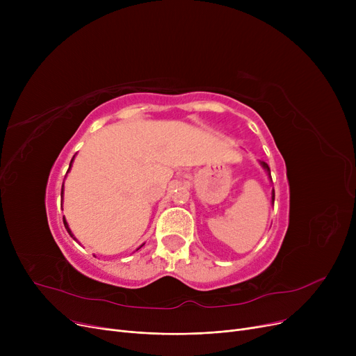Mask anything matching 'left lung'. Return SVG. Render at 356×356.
I'll return each instance as SVG.
<instances>
[{"label": "left lung", "mask_w": 356, "mask_h": 356, "mask_svg": "<svg viewBox=\"0 0 356 356\" xmlns=\"http://www.w3.org/2000/svg\"><path fill=\"white\" fill-rule=\"evenodd\" d=\"M259 164L261 165H263V168H264V170L267 172V175H268V179L271 180V172H270V167H268V164L266 163V161H259ZM273 181V180H271ZM271 202L274 203V189H273V192H271Z\"/></svg>", "instance_id": "left-lung-1"}]
</instances>
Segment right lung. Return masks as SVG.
<instances>
[{"label": "right lung", "instance_id": "right-lung-1", "mask_svg": "<svg viewBox=\"0 0 356 356\" xmlns=\"http://www.w3.org/2000/svg\"><path fill=\"white\" fill-rule=\"evenodd\" d=\"M73 159H74V156H73ZM73 159H72V160H70V164H69V170H70V167H72V163H73ZM69 170H67V172H69ZM62 197H63V186H62ZM63 223H65V228H66V231H67V232H69V235H70V236H72V238H73V239H74V241H76V238H74V235H73V234H72V231H70V228H69V225H67V222H66V219H65V216H63ZM143 245H144V244H143ZM143 245H141V247H143ZM141 247H140V248H141ZM140 248H137V250H140Z\"/></svg>", "mask_w": 356, "mask_h": 356}]
</instances>
